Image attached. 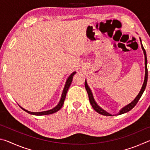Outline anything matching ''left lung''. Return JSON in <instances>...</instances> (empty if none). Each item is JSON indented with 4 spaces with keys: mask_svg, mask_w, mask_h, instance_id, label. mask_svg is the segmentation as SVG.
I'll use <instances>...</instances> for the list:
<instances>
[{
    "mask_svg": "<svg viewBox=\"0 0 150 150\" xmlns=\"http://www.w3.org/2000/svg\"><path fill=\"white\" fill-rule=\"evenodd\" d=\"M140 39V38H139ZM140 42H141V46L142 50H143V52H144V56H145V78H144V83H143V85H142V87L141 88L140 91H139V93L137 96L136 97L135 99H134L132 102H131L130 104H128V105H126L123 107L121 109L119 112V113L118 115H122V114H124V113H126L127 112L130 111V110H132L134 106L136 105V104L138 103V100H139V98L142 95V94H143L144 91H145V88L146 87V85H147V81H148V67H147V56H146V50L144 48L143 45L142 44V40L140 39ZM85 87L86 90H87V92L88 93V98H89V101H90V103L91 106H92V107L93 108L94 110H95L96 112H97L98 113L100 114V115H104V116H112L110 114H109L107 112H106L105 110H103V108H101L99 106H98L96 103L95 102V99H94V97H93V95L92 94V92H91V91L89 87H88V85H87V81L85 80Z\"/></svg>",
    "mask_w": 150,
    "mask_h": 150,
    "instance_id": "left-lung-1",
    "label": "left lung"
}]
</instances>
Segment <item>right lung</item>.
Here are the masks:
<instances>
[{
	"label": "right lung",
	"instance_id": "obj_1",
	"mask_svg": "<svg viewBox=\"0 0 150 150\" xmlns=\"http://www.w3.org/2000/svg\"><path fill=\"white\" fill-rule=\"evenodd\" d=\"M76 73V71L72 73L71 75L69 76V77H68L67 81H66V83H65V87L63 88V93H62V97H61V99L59 103H58V105L54 107V108L51 109V110H46V111H43V112H30L28 111L27 110H25L24 108H23L21 106H20V107L21 108L22 110H24V111H26V112L30 114V115H37V116H42V115H51V114H53V113H55L57 112L58 110H59L62 107V106L63 105V103H64V100L65 99V96H66V94L67 93V91L69 89V88L70 87L71 84V82L73 81V77L74 75Z\"/></svg>",
	"mask_w": 150,
	"mask_h": 150
}]
</instances>
